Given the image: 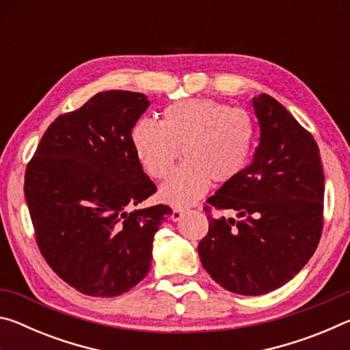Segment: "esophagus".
I'll return each mask as SVG.
<instances>
[{
	"label": "esophagus",
	"instance_id": "34e87169",
	"mask_svg": "<svg viewBox=\"0 0 350 350\" xmlns=\"http://www.w3.org/2000/svg\"><path fill=\"white\" fill-rule=\"evenodd\" d=\"M187 213V210L185 208H182V206H174L173 208V215H171V219H173V221L176 222V221H180V217L185 215Z\"/></svg>",
	"mask_w": 350,
	"mask_h": 350
}]
</instances>
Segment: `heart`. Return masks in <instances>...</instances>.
<instances>
[{
    "instance_id": "b5f03b06",
    "label": "heart",
    "mask_w": 350,
    "mask_h": 350,
    "mask_svg": "<svg viewBox=\"0 0 350 350\" xmlns=\"http://www.w3.org/2000/svg\"><path fill=\"white\" fill-rule=\"evenodd\" d=\"M253 123L244 109L211 98L179 100L162 111L161 123L140 118L131 129L135 156L146 173L163 179V200L187 205L208 189L211 180L228 182L245 167L253 142Z\"/></svg>"
}]
</instances>
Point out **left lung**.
Wrapping results in <instances>:
<instances>
[{"label":"left lung","mask_w":350,"mask_h":350,"mask_svg":"<svg viewBox=\"0 0 350 350\" xmlns=\"http://www.w3.org/2000/svg\"><path fill=\"white\" fill-rule=\"evenodd\" d=\"M260 134L253 162L206 199L208 233L198 252L206 273L233 293L282 287L315 253L323 232L324 174L313 135L267 94L253 98ZM239 211L213 218L211 208Z\"/></svg>","instance_id":"obj_1"}]
</instances>
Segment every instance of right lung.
<instances>
[{"label":"right lung","mask_w":350,"mask_h":350,"mask_svg":"<svg viewBox=\"0 0 350 350\" xmlns=\"http://www.w3.org/2000/svg\"><path fill=\"white\" fill-rule=\"evenodd\" d=\"M150 102L140 92H98L58 116L25 176L35 239L49 267L79 292L111 298L150 271L154 234L173 210H133L156 193L131 144Z\"/></svg>","instance_id":"add662e5"}]
</instances>
